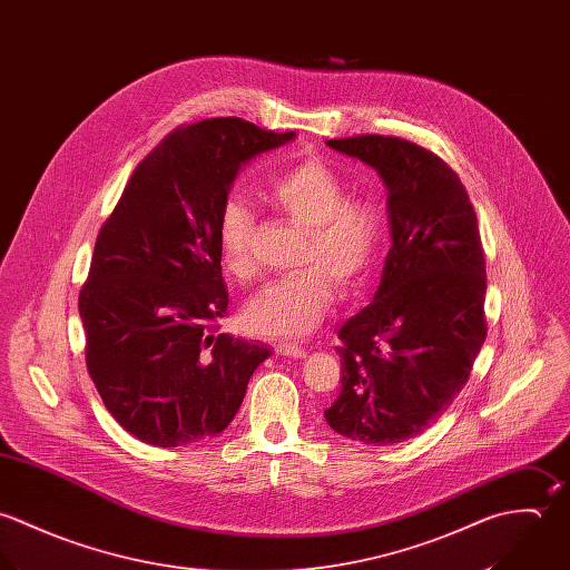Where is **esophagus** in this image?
<instances>
[{
  "mask_svg": "<svg viewBox=\"0 0 570 570\" xmlns=\"http://www.w3.org/2000/svg\"><path fill=\"white\" fill-rule=\"evenodd\" d=\"M275 350H277L279 354L293 356V358H304V356H306V350H304L302 345H297V343H277Z\"/></svg>",
  "mask_w": 570,
  "mask_h": 570,
  "instance_id": "34e87169",
  "label": "esophagus"
}]
</instances>
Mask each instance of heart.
<instances>
[{
  "mask_svg": "<svg viewBox=\"0 0 570 570\" xmlns=\"http://www.w3.org/2000/svg\"><path fill=\"white\" fill-rule=\"evenodd\" d=\"M268 198L291 223L306 228L299 264L291 277L266 284L244 308V324L262 337H304L317 328L335 299V284L352 293L365 284L383 244V214L370 200L345 198L340 174L320 156H304L268 187ZM255 212L230 196L218 212V248L228 273L255 275Z\"/></svg>",
  "mask_w": 570,
  "mask_h": 570,
  "instance_id": "b5f03b06",
  "label": "heart"
}]
</instances>
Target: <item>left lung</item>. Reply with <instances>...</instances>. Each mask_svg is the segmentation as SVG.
<instances>
[{
	"label": "left lung",
	"mask_w": 570,
	"mask_h": 570,
	"mask_svg": "<svg viewBox=\"0 0 570 570\" xmlns=\"http://www.w3.org/2000/svg\"><path fill=\"white\" fill-rule=\"evenodd\" d=\"M326 145L383 178L392 248L374 302L340 331L342 392L324 416L385 448L423 434L464 387L487 337L484 250L464 185L434 151L379 134Z\"/></svg>",
	"instance_id": "left-lung-1"
}]
</instances>
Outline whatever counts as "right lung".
I'll return each mask as SVG.
<instances>
[{"instance_id": "add662e5", "label": "right lung", "mask_w": 570, "mask_h": 570, "mask_svg": "<svg viewBox=\"0 0 570 570\" xmlns=\"http://www.w3.org/2000/svg\"><path fill=\"white\" fill-rule=\"evenodd\" d=\"M293 138L233 116L174 129L99 230L79 293L86 363L116 423L147 445L220 434L271 356L218 335L228 293L216 227L239 167Z\"/></svg>"}]
</instances>
